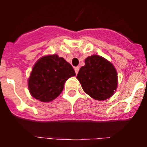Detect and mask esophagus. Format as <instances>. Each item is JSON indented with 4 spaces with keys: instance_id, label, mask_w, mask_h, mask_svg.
Segmentation results:
<instances>
[{
    "instance_id": "esophagus-1",
    "label": "esophagus",
    "mask_w": 147,
    "mask_h": 147,
    "mask_svg": "<svg viewBox=\"0 0 147 147\" xmlns=\"http://www.w3.org/2000/svg\"><path fill=\"white\" fill-rule=\"evenodd\" d=\"M74 70H75V73H76V74H77L78 72H79V70H80V67H74Z\"/></svg>"
}]
</instances>
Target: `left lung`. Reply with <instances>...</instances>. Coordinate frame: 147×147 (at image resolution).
<instances>
[{"instance_id":"1","label":"left lung","mask_w":147,"mask_h":147,"mask_svg":"<svg viewBox=\"0 0 147 147\" xmlns=\"http://www.w3.org/2000/svg\"><path fill=\"white\" fill-rule=\"evenodd\" d=\"M85 63L76 76L83 90L98 101L112 96L118 85L117 71L113 65L98 55L88 57Z\"/></svg>"}]
</instances>
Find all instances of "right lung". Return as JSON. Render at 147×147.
Segmentation results:
<instances>
[{"mask_svg":"<svg viewBox=\"0 0 147 147\" xmlns=\"http://www.w3.org/2000/svg\"><path fill=\"white\" fill-rule=\"evenodd\" d=\"M76 75L70 63L57 54L44 56L32 68L28 87L32 96L42 102L56 98L64 88L67 79Z\"/></svg>","mask_w":147,"mask_h":147,"instance_id":"1","label":"right lung"}]
</instances>
